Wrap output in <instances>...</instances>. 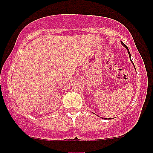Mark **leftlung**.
Returning <instances> with one entry per match:
<instances>
[{
  "label": "left lung",
  "instance_id": "obj_1",
  "mask_svg": "<svg viewBox=\"0 0 153 153\" xmlns=\"http://www.w3.org/2000/svg\"><path fill=\"white\" fill-rule=\"evenodd\" d=\"M122 45H123V46H124V47H125V48L126 49H127V52H128V54H129V57H130V60L131 61V54H130V52H129V49H128V47H127V46H126V45H124V43H123V42H122ZM131 62H132V61H131ZM132 63H133V62H132ZM133 65H134V63H133Z\"/></svg>",
  "mask_w": 153,
  "mask_h": 153
}]
</instances>
